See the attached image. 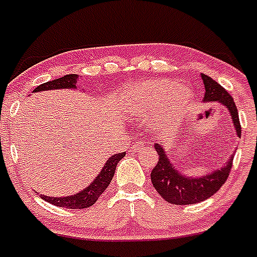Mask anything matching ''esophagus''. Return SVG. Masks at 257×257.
<instances>
[{"instance_id": "34e87169", "label": "esophagus", "mask_w": 257, "mask_h": 257, "mask_svg": "<svg viewBox=\"0 0 257 257\" xmlns=\"http://www.w3.org/2000/svg\"><path fill=\"white\" fill-rule=\"evenodd\" d=\"M145 146V142L142 141V140H137V142H136L135 145H133V152H139V150H141L142 148Z\"/></svg>"}]
</instances>
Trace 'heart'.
<instances>
[{"mask_svg": "<svg viewBox=\"0 0 257 257\" xmlns=\"http://www.w3.org/2000/svg\"><path fill=\"white\" fill-rule=\"evenodd\" d=\"M165 98L159 108L153 113L152 122L158 128L175 126L188 109L192 92L183 85L175 86L169 79H152L136 86L125 96L126 104L135 113L150 115L155 104Z\"/></svg>", "mask_w": 257, "mask_h": 257, "instance_id": "heart-1", "label": "heart"}]
</instances>
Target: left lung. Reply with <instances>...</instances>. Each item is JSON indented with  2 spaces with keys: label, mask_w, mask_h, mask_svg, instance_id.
I'll return each mask as SVG.
<instances>
[{
  "label": "left lung",
  "mask_w": 257,
  "mask_h": 257,
  "mask_svg": "<svg viewBox=\"0 0 257 257\" xmlns=\"http://www.w3.org/2000/svg\"><path fill=\"white\" fill-rule=\"evenodd\" d=\"M201 78L205 86L204 92V100L205 102H218L225 108L228 109L231 115L234 128L238 133V137L242 136V126L239 122L238 108L235 105L234 99L226 91L225 88L215 82L209 75L202 74ZM155 150L158 153V162L152 171V183L154 188L157 189L159 195L170 204L175 205H191L201 202L221 188L227 180L228 174L231 171L232 166V155L230 157L225 166L221 169L210 172L209 175L200 176V178H189L183 175L182 172L178 171L170 159L165 154V149L161 144H155Z\"/></svg>",
  "instance_id": "8db88e82"
}]
</instances>
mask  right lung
<instances>
[{"instance_id":"1","label":"right lung","mask_w":257,"mask_h":257,"mask_svg":"<svg viewBox=\"0 0 257 257\" xmlns=\"http://www.w3.org/2000/svg\"><path fill=\"white\" fill-rule=\"evenodd\" d=\"M77 78H78L77 74L64 75L61 78L42 83V85L38 86L34 90V92L44 91V90H55V88H57V90L59 88H75ZM124 155L125 152L109 157V159L105 162L104 167L100 171V174L96 176L95 180L88 185L87 188H85L83 191L79 192V193L66 196V197H49V196L42 195V198L44 201L53 204V205L66 209H85L94 205L98 201V198L100 197V195H102L103 192L109 185L112 178H113V174H115L116 166H117L120 159L124 158Z\"/></svg>"}]
</instances>
